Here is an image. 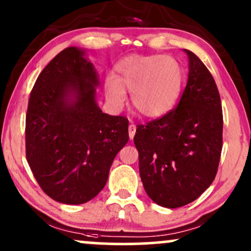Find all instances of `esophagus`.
<instances>
[{
    "label": "esophagus",
    "instance_id": "obj_1",
    "mask_svg": "<svg viewBox=\"0 0 251 251\" xmlns=\"http://www.w3.org/2000/svg\"><path fill=\"white\" fill-rule=\"evenodd\" d=\"M134 134H135V126L131 123V124H129V126H128V137H129V139H133Z\"/></svg>",
    "mask_w": 251,
    "mask_h": 251
}]
</instances>
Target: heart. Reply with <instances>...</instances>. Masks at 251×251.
Instances as JSON below:
<instances>
[{
    "instance_id": "heart-1",
    "label": "heart",
    "mask_w": 251,
    "mask_h": 251,
    "mask_svg": "<svg viewBox=\"0 0 251 251\" xmlns=\"http://www.w3.org/2000/svg\"><path fill=\"white\" fill-rule=\"evenodd\" d=\"M116 75L105 79V97L112 108L126 102V89L139 113L148 118L166 114L177 102L185 72L175 57L168 55H129L116 63Z\"/></svg>"
}]
</instances>
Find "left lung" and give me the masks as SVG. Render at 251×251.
<instances>
[{"mask_svg":"<svg viewBox=\"0 0 251 251\" xmlns=\"http://www.w3.org/2000/svg\"><path fill=\"white\" fill-rule=\"evenodd\" d=\"M189 76L178 106L139 125L133 138L139 174L154 203L186 205L211 185L222 152L223 113L217 86L200 57L186 50Z\"/></svg>","mask_w":251,"mask_h":251,"instance_id":"obj_1","label":"left lung"}]
</instances>
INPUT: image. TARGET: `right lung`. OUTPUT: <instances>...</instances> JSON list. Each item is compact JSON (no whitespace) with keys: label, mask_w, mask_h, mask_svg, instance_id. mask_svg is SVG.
<instances>
[{"label":"right lung","mask_w":251,"mask_h":251,"mask_svg":"<svg viewBox=\"0 0 251 251\" xmlns=\"http://www.w3.org/2000/svg\"><path fill=\"white\" fill-rule=\"evenodd\" d=\"M97 86L85 50L68 47L43 68L30 92L27 162L45 194L59 203L75 205L96 197L128 142V120L102 113Z\"/></svg>","instance_id":"right-lung-1"}]
</instances>
